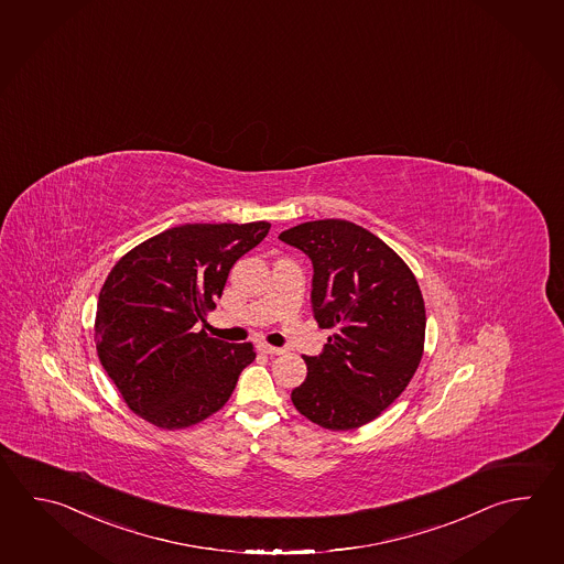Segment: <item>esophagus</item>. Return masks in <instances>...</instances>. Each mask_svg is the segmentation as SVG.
Segmentation results:
<instances>
[{"label":"esophagus","mask_w":564,"mask_h":564,"mask_svg":"<svg viewBox=\"0 0 564 564\" xmlns=\"http://www.w3.org/2000/svg\"><path fill=\"white\" fill-rule=\"evenodd\" d=\"M259 351H263L267 356H281V354H285V349H281V347H275V345L269 344L259 345Z\"/></svg>","instance_id":"34e87169"}]
</instances>
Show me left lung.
I'll list each match as a JSON object with an SVG mask.
<instances>
[{
  "mask_svg": "<svg viewBox=\"0 0 564 564\" xmlns=\"http://www.w3.org/2000/svg\"><path fill=\"white\" fill-rule=\"evenodd\" d=\"M279 239L313 263L311 307L334 329L319 356L303 357L307 378L293 405L334 432L368 424L400 398L424 354L425 307L402 257L356 223L310 220Z\"/></svg>",
  "mask_w": 564,
  "mask_h": 564,
  "instance_id": "8db88e82",
  "label": "left lung"
}]
</instances>
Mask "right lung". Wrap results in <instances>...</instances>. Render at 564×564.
<instances>
[{"mask_svg": "<svg viewBox=\"0 0 564 564\" xmlns=\"http://www.w3.org/2000/svg\"><path fill=\"white\" fill-rule=\"evenodd\" d=\"M271 225L196 223L164 230L128 251L106 276L94 341L128 408L162 430L207 420L227 403L253 344L196 332L215 310L230 267Z\"/></svg>", "mask_w": 564, "mask_h": 564, "instance_id": "add662e5", "label": "right lung"}]
</instances>
